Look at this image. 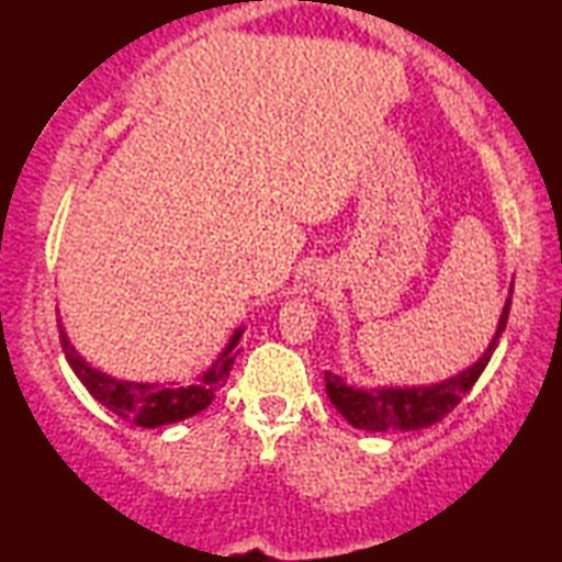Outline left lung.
<instances>
[{
  "label": "left lung",
  "mask_w": 562,
  "mask_h": 562,
  "mask_svg": "<svg viewBox=\"0 0 562 562\" xmlns=\"http://www.w3.org/2000/svg\"><path fill=\"white\" fill-rule=\"evenodd\" d=\"M514 289V283H512ZM512 289L509 299H506L502 317H498V327L494 340L483 356L475 360L471 368L460 371L452 379L442 383H432V386H406V389H356L348 386L340 375L325 373L327 396L335 404V409L350 422L352 427L366 429V432H396V429H425L432 427L435 422L456 409L473 383L479 381L483 368L488 366L491 356H494L498 337L506 329V319H509L512 310Z\"/></svg>",
  "instance_id": "obj_1"
}]
</instances>
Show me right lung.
<instances>
[{
  "mask_svg": "<svg viewBox=\"0 0 562 562\" xmlns=\"http://www.w3.org/2000/svg\"><path fill=\"white\" fill-rule=\"evenodd\" d=\"M60 348L66 352L68 366L79 375V381L87 386L91 396L97 398L104 409L117 414L120 419L133 422L137 427H164L173 425V422L189 419L212 404L217 391L227 383L229 368H233L237 358V342L243 337V327L235 329L229 337L225 350L214 360L210 371H204L196 381L191 383H135V381H120L112 379L97 368H91L83 360L76 348L68 340L66 329L60 327Z\"/></svg>",
  "mask_w": 562,
  "mask_h": 562,
  "instance_id": "obj_1",
  "label": "right lung"
}]
</instances>
